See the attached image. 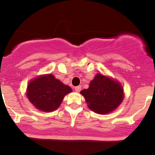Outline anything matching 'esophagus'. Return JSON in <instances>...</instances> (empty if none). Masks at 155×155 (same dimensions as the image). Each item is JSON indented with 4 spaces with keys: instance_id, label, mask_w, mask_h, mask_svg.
<instances>
[{
    "instance_id": "esophagus-1",
    "label": "esophagus",
    "mask_w": 155,
    "mask_h": 155,
    "mask_svg": "<svg viewBox=\"0 0 155 155\" xmlns=\"http://www.w3.org/2000/svg\"><path fill=\"white\" fill-rule=\"evenodd\" d=\"M75 91H76V92H80L81 91V86H76V87H75Z\"/></svg>"
}]
</instances>
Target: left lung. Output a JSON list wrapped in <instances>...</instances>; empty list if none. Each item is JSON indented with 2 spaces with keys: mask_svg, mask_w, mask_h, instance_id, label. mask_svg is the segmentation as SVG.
Segmentation results:
<instances>
[{
  "mask_svg": "<svg viewBox=\"0 0 155 155\" xmlns=\"http://www.w3.org/2000/svg\"><path fill=\"white\" fill-rule=\"evenodd\" d=\"M80 93L89 109L102 115L115 110L124 98L123 88L119 82L99 73L91 81L89 88Z\"/></svg>",
  "mask_w": 155,
  "mask_h": 155,
  "instance_id": "obj_1",
  "label": "left lung"
}]
</instances>
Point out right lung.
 Listing matches in <instances>:
<instances>
[{
	"instance_id": "obj_1",
	"label": "right lung",
	"mask_w": 155,
	"mask_h": 155,
	"mask_svg": "<svg viewBox=\"0 0 155 155\" xmlns=\"http://www.w3.org/2000/svg\"><path fill=\"white\" fill-rule=\"evenodd\" d=\"M72 91L69 86L56 79L53 75L47 74L38 76L29 82L27 95L37 109L49 112L56 110L65 95Z\"/></svg>"
}]
</instances>
